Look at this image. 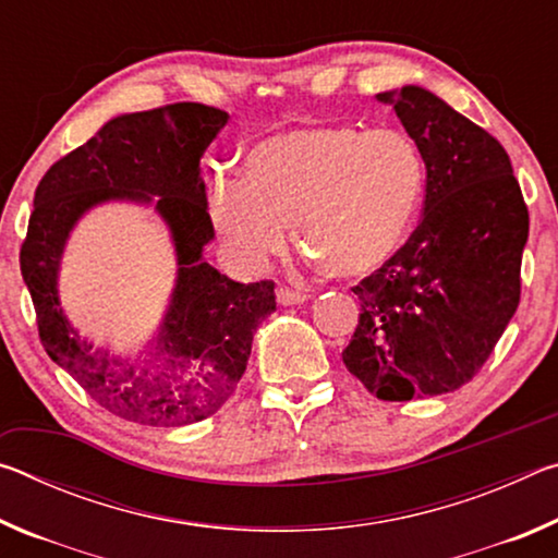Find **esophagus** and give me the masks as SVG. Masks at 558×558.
I'll list each match as a JSON object with an SVG mask.
<instances>
[{"label":"esophagus","instance_id":"1","mask_svg":"<svg viewBox=\"0 0 558 558\" xmlns=\"http://www.w3.org/2000/svg\"><path fill=\"white\" fill-rule=\"evenodd\" d=\"M276 298L280 305H300V302L307 300V292H300V290H292V288H278Z\"/></svg>","mask_w":558,"mask_h":558}]
</instances>
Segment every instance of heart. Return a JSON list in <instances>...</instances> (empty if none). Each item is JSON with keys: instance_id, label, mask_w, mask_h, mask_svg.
<instances>
[{"instance_id": "obj_1", "label": "heart", "mask_w": 558, "mask_h": 558, "mask_svg": "<svg viewBox=\"0 0 558 558\" xmlns=\"http://www.w3.org/2000/svg\"><path fill=\"white\" fill-rule=\"evenodd\" d=\"M423 189L426 162L405 132L310 125L260 140L239 174H216L209 216L243 268L266 266L295 223L329 272L364 278L401 251Z\"/></svg>"}]
</instances>
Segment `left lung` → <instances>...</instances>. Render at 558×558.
Returning <instances> with one entry per match:
<instances>
[{"label":"left lung","instance_id":"obj_1","mask_svg":"<svg viewBox=\"0 0 558 558\" xmlns=\"http://www.w3.org/2000/svg\"><path fill=\"white\" fill-rule=\"evenodd\" d=\"M426 162L423 216L354 286L347 369L381 401L460 389L493 354L522 295L529 211L505 147L430 90L379 93Z\"/></svg>","mask_w":558,"mask_h":558}]
</instances>
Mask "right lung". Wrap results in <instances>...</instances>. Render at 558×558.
Masks as SVG:
<instances>
[{
  "label": "right lung",
  "mask_w": 558,
  "mask_h": 558,
  "mask_svg": "<svg viewBox=\"0 0 558 558\" xmlns=\"http://www.w3.org/2000/svg\"><path fill=\"white\" fill-rule=\"evenodd\" d=\"M226 120L229 112L204 102L120 116L53 162L34 194L19 266L46 354L98 405L140 426H189L219 411L245 372L253 332L276 313V282L245 286L202 258L214 226L199 159ZM153 195L173 231L180 278L154 352L132 363L77 337L60 310L54 272L68 231L90 205Z\"/></svg>",
  "instance_id": "1"
}]
</instances>
